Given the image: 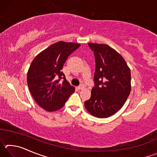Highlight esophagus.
Here are the masks:
<instances>
[{
    "mask_svg": "<svg viewBox=\"0 0 157 157\" xmlns=\"http://www.w3.org/2000/svg\"><path fill=\"white\" fill-rule=\"evenodd\" d=\"M78 88L79 89H83L84 88V84H80V85H79V86H78Z\"/></svg>",
    "mask_w": 157,
    "mask_h": 157,
    "instance_id": "esophagus-1",
    "label": "esophagus"
}]
</instances>
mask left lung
Returning <instances> with one entry per match:
<instances>
[{"mask_svg": "<svg viewBox=\"0 0 157 157\" xmlns=\"http://www.w3.org/2000/svg\"><path fill=\"white\" fill-rule=\"evenodd\" d=\"M95 62L94 86L90 99L84 102L86 110L97 118L116 113L131 91V72L123 57L106 44H88Z\"/></svg>", "mask_w": 157, "mask_h": 157, "instance_id": "obj_1", "label": "left lung"}]
</instances>
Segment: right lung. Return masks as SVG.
I'll return each instance as SVG.
<instances>
[{
  "instance_id": "right-lung-1",
  "label": "right lung",
  "mask_w": 157,
  "mask_h": 157,
  "mask_svg": "<svg viewBox=\"0 0 157 157\" xmlns=\"http://www.w3.org/2000/svg\"><path fill=\"white\" fill-rule=\"evenodd\" d=\"M79 46L59 41L39 53L31 63L27 76L28 88L36 102L45 110L59 109L75 91L62 70L69 55Z\"/></svg>"
}]
</instances>
